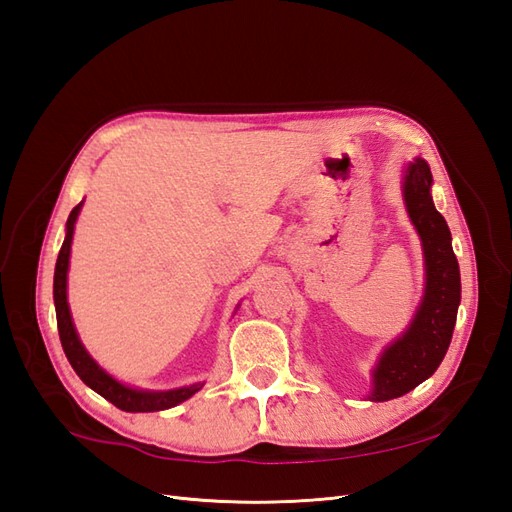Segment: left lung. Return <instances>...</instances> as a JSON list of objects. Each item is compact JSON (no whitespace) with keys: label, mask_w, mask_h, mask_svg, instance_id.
Segmentation results:
<instances>
[{"label":"left lung","mask_w":512,"mask_h":512,"mask_svg":"<svg viewBox=\"0 0 512 512\" xmlns=\"http://www.w3.org/2000/svg\"><path fill=\"white\" fill-rule=\"evenodd\" d=\"M431 170L423 158L404 168L401 194L408 218L421 237L425 290L406 331L386 346L371 369V401L401 397L436 371L451 344L461 301L459 262L446 220L431 198Z\"/></svg>","instance_id":"8db88e82"}]
</instances>
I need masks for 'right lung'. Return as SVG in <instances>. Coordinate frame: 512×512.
Segmentation results:
<instances>
[{"instance_id": "add662e5", "label": "right lung", "mask_w": 512, "mask_h": 512, "mask_svg": "<svg viewBox=\"0 0 512 512\" xmlns=\"http://www.w3.org/2000/svg\"><path fill=\"white\" fill-rule=\"evenodd\" d=\"M83 209V200L76 205L66 222V239L61 245L57 265H55V277H53V299H55V314H57V329L59 339L72 369L79 374V378L94 389L98 395L111 401L113 406L126 412H158L179 406L181 401L190 399L194 393L203 389L205 382H194L190 386H181V389H168V391H149V389H136V386H128L113 378L108 371H104L94 356L87 352L83 346L79 333L72 322L70 305H68V269H70V250H72V237H74V224L79 220V213Z\"/></svg>"}]
</instances>
